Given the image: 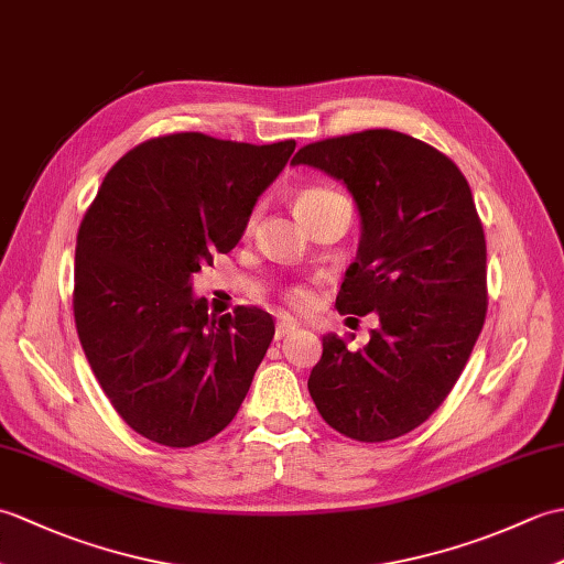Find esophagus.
Instances as JSON below:
<instances>
[{"mask_svg": "<svg viewBox=\"0 0 564 564\" xmlns=\"http://www.w3.org/2000/svg\"><path fill=\"white\" fill-rule=\"evenodd\" d=\"M295 329H297L295 322L291 317H283V319H279V325H275V339L289 337V334H293Z\"/></svg>", "mask_w": 564, "mask_h": 564, "instance_id": "obj_1", "label": "esophagus"}]
</instances>
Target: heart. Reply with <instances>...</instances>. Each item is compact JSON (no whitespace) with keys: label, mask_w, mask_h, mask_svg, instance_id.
Wrapping results in <instances>:
<instances>
[{"label":"heart","mask_w":564,"mask_h":564,"mask_svg":"<svg viewBox=\"0 0 564 564\" xmlns=\"http://www.w3.org/2000/svg\"><path fill=\"white\" fill-rule=\"evenodd\" d=\"M344 198L341 194H337L334 188H327V186H305L295 194V210L301 218H310V215L317 213L319 208L329 206V203ZM289 301L295 305V307H307L310 303H313V291L305 289V285H295V289L289 291Z\"/></svg>","instance_id":"1"}]
</instances>
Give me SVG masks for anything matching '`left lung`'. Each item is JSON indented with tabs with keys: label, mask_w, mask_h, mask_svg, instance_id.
I'll use <instances>...</instances> for the list:
<instances>
[{
	"label": "left lung",
	"mask_w": 564,
	"mask_h": 564,
	"mask_svg": "<svg viewBox=\"0 0 564 564\" xmlns=\"http://www.w3.org/2000/svg\"><path fill=\"white\" fill-rule=\"evenodd\" d=\"M291 164L351 194L361 239L337 310L380 322L358 351L322 337L310 398L349 438L410 434L448 398L485 325L487 245L473 191L446 154L388 128L313 142Z\"/></svg>",
	"instance_id": "left-lung-1"
}]
</instances>
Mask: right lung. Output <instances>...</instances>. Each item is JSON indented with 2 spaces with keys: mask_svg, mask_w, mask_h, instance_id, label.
Segmentation results:
<instances>
[{
  "mask_svg": "<svg viewBox=\"0 0 564 564\" xmlns=\"http://www.w3.org/2000/svg\"><path fill=\"white\" fill-rule=\"evenodd\" d=\"M295 140L203 133L154 138L118 160L84 215L75 322L84 356L123 422L188 448L232 422L273 339V317L239 305L215 317L194 275L245 235Z\"/></svg>",
  "mask_w": 564,
  "mask_h": 564,
  "instance_id": "right-lung-1",
  "label": "right lung"
}]
</instances>
